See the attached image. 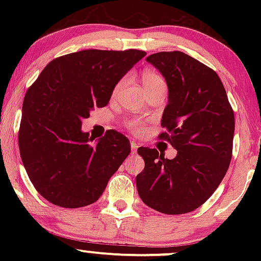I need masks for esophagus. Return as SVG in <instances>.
<instances>
[{
  "instance_id": "obj_1",
  "label": "esophagus",
  "mask_w": 261,
  "mask_h": 261,
  "mask_svg": "<svg viewBox=\"0 0 261 261\" xmlns=\"http://www.w3.org/2000/svg\"><path fill=\"white\" fill-rule=\"evenodd\" d=\"M130 145H131V152H133V154H135L137 152V148H139V145H137L135 141H131Z\"/></svg>"
}]
</instances>
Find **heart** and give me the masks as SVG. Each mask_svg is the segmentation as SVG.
<instances>
[{
	"mask_svg": "<svg viewBox=\"0 0 261 261\" xmlns=\"http://www.w3.org/2000/svg\"><path fill=\"white\" fill-rule=\"evenodd\" d=\"M125 83H126V77H124V79H121L118 83H116L115 87H114V89H113V97H116V95L120 93L121 89L124 88ZM142 83H143V87H145V89L153 88V87H157V86H166L164 80L162 79L160 74H158L157 72H154V71H151V70H146L145 72L142 73ZM127 126L134 134L141 135V134L145 133L146 125L143 121L134 119V120H131L130 122H128Z\"/></svg>",
	"mask_w": 261,
	"mask_h": 261,
	"instance_id": "heart-1",
	"label": "heart"
}]
</instances>
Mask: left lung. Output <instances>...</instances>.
Instances as JSON below:
<instances>
[{
	"label": "left lung",
	"instance_id": "8db88e82",
	"mask_svg": "<svg viewBox=\"0 0 261 261\" xmlns=\"http://www.w3.org/2000/svg\"><path fill=\"white\" fill-rule=\"evenodd\" d=\"M146 61L168 86L160 139L178 153L164 158L155 148L140 147L145 168L136 176L139 195L148 207L167 215L194 211L208 199L228 170L234 114L214 70L181 51H162Z\"/></svg>",
	"mask_w": 261,
	"mask_h": 261
}]
</instances>
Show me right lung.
Listing matches in <instances>:
<instances>
[{"mask_svg":"<svg viewBox=\"0 0 261 261\" xmlns=\"http://www.w3.org/2000/svg\"><path fill=\"white\" fill-rule=\"evenodd\" d=\"M142 50H82L46 65L25 93L18 143L29 179L54 205L77 208L99 199L130 154L127 137L107 131L94 145L82 119L109 103Z\"/></svg>","mask_w":261,"mask_h":261,"instance_id":"add662e5","label":"right lung"}]
</instances>
